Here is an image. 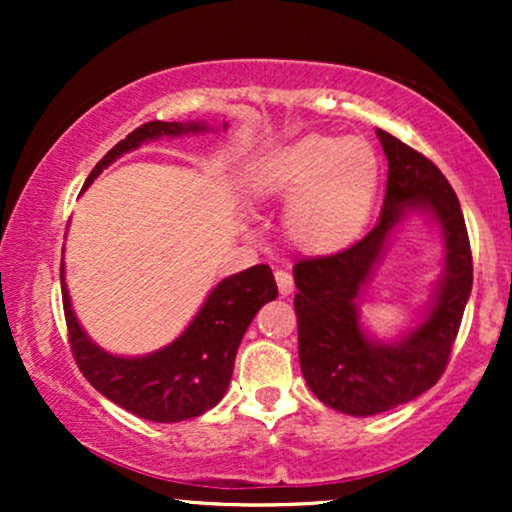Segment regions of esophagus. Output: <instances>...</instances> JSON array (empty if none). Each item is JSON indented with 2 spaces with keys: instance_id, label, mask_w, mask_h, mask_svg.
<instances>
[{
  "instance_id": "1",
  "label": "esophagus",
  "mask_w": 512,
  "mask_h": 512,
  "mask_svg": "<svg viewBox=\"0 0 512 512\" xmlns=\"http://www.w3.org/2000/svg\"><path fill=\"white\" fill-rule=\"evenodd\" d=\"M274 279H276V286H279L281 296H289V293L293 291V276L289 269H276Z\"/></svg>"
}]
</instances>
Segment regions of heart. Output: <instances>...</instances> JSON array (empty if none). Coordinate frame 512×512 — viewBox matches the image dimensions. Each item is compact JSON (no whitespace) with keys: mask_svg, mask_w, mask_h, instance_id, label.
<instances>
[{"mask_svg":"<svg viewBox=\"0 0 512 512\" xmlns=\"http://www.w3.org/2000/svg\"><path fill=\"white\" fill-rule=\"evenodd\" d=\"M380 187V156L363 137L305 134L255 178L262 199H289L284 231L305 252L342 250L361 236Z\"/></svg>","mask_w":512,"mask_h":512,"instance_id":"1","label":"heart"}]
</instances>
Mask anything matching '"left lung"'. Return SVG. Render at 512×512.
Returning a JSON list of instances; mask_svg holds the SVG:
<instances>
[{"label":"left lung","instance_id":"8db88e82","mask_svg":"<svg viewBox=\"0 0 512 512\" xmlns=\"http://www.w3.org/2000/svg\"><path fill=\"white\" fill-rule=\"evenodd\" d=\"M387 156L383 214L351 248L305 257L293 267L298 358L313 395L351 416H373L424 395L450 361L472 293V250L455 190L433 161L378 129ZM431 210L446 238V274L427 320L400 340H370L357 322V298L386 240L407 210Z\"/></svg>","mask_w":512,"mask_h":512}]
</instances>
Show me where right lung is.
<instances>
[{
    "label": "right lung",
    "instance_id": "add662e5",
    "mask_svg": "<svg viewBox=\"0 0 512 512\" xmlns=\"http://www.w3.org/2000/svg\"><path fill=\"white\" fill-rule=\"evenodd\" d=\"M226 127V125H223ZM202 122H146L129 132L122 142L105 154L88 175L86 185L101 175L115 158L137 149L149 139L180 137L187 132H204ZM64 320H67L69 346L76 366L84 378L122 409L156 421V424H175V421L195 419L221 402L236 363V351L245 330L264 303L276 298V281L269 264H255L245 272L223 279L209 293L195 320L185 332L149 356L122 358L103 351L76 322L67 286H64V264L60 269Z\"/></svg>",
    "mask_w": 512,
    "mask_h": 512
}]
</instances>
